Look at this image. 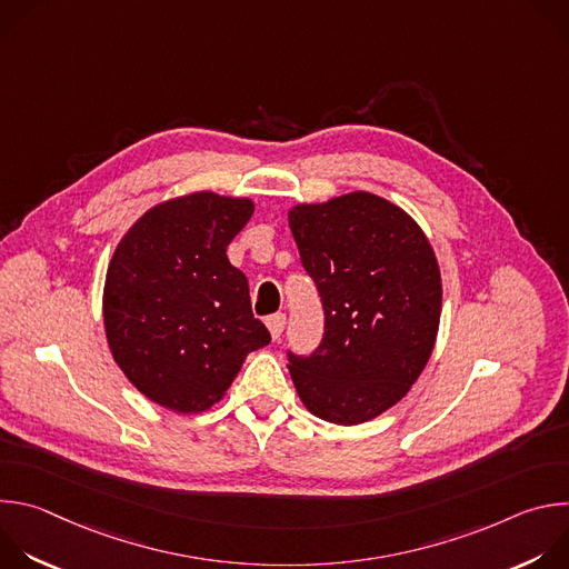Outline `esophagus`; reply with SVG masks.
Here are the masks:
<instances>
[{
	"mask_svg": "<svg viewBox=\"0 0 569 569\" xmlns=\"http://www.w3.org/2000/svg\"><path fill=\"white\" fill-rule=\"evenodd\" d=\"M266 323H268V329H270L272 340H274V342H277V340H281V333H283V329H286V315H283V312L270 315V317L266 319Z\"/></svg>",
	"mask_w": 569,
	"mask_h": 569,
	"instance_id": "1",
	"label": "esophagus"
}]
</instances>
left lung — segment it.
I'll return each mask as SVG.
<instances>
[{
	"mask_svg": "<svg viewBox=\"0 0 569 569\" xmlns=\"http://www.w3.org/2000/svg\"><path fill=\"white\" fill-rule=\"evenodd\" d=\"M288 222L323 308L319 347L308 358L288 353L295 389L323 421H371L432 356L441 317L435 250L412 216L367 191L297 204Z\"/></svg>",
	"mask_w": 569,
	"mask_h": 569,
	"instance_id": "8db88e82",
	"label": "left lung"
}]
</instances>
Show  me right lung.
<instances>
[{
  "label": "right lung",
  "instance_id": "1",
  "mask_svg": "<svg viewBox=\"0 0 569 569\" xmlns=\"http://www.w3.org/2000/svg\"><path fill=\"white\" fill-rule=\"evenodd\" d=\"M252 213L250 198H173L148 209L112 254L103 288L108 345L126 378L161 408L209 410L248 353L270 345L248 277L227 259Z\"/></svg>",
  "mask_w": 569,
  "mask_h": 569
}]
</instances>
